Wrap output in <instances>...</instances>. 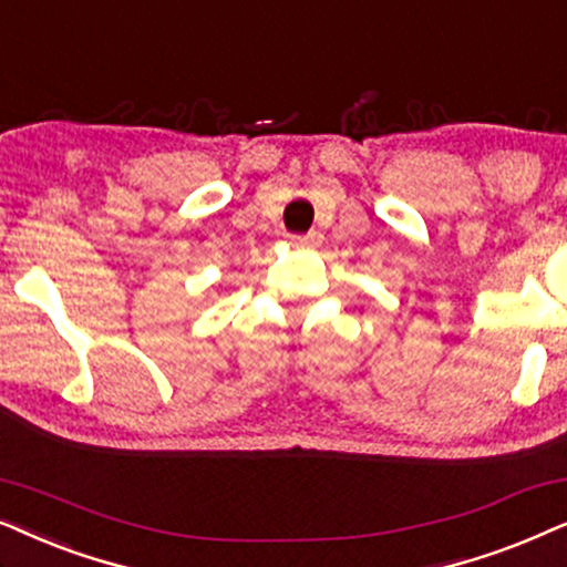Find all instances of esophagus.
<instances>
[{
  "label": "esophagus",
  "mask_w": 567,
  "mask_h": 567,
  "mask_svg": "<svg viewBox=\"0 0 567 567\" xmlns=\"http://www.w3.org/2000/svg\"><path fill=\"white\" fill-rule=\"evenodd\" d=\"M321 244V233H306V236H292V246L298 248H311Z\"/></svg>",
  "instance_id": "34e87169"
}]
</instances>
